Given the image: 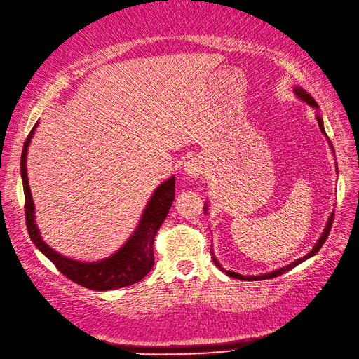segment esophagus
Returning a JSON list of instances; mask_svg holds the SVG:
<instances>
[{
  "label": "esophagus",
  "instance_id": "obj_1",
  "mask_svg": "<svg viewBox=\"0 0 359 359\" xmlns=\"http://www.w3.org/2000/svg\"><path fill=\"white\" fill-rule=\"evenodd\" d=\"M184 172L190 178H200L204 172V163L200 156L189 158L184 163Z\"/></svg>",
  "mask_w": 359,
  "mask_h": 359
}]
</instances>
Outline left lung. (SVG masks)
<instances>
[{
    "label": "left lung",
    "mask_w": 359,
    "mask_h": 359,
    "mask_svg": "<svg viewBox=\"0 0 359 359\" xmlns=\"http://www.w3.org/2000/svg\"><path fill=\"white\" fill-rule=\"evenodd\" d=\"M294 93H296V96L301 99L302 102H305V104H309V105H311L313 108H319L318 107V104H316V100H314L309 93H306L305 90H302L301 86H296L294 88ZM316 119H318V123H319V128H320V131H323V133L325 135V130H324V122H323V118H320V114H318L316 116ZM327 136V135H325ZM330 142V141H328ZM330 147H332V150H333V145H332V142H330ZM338 170V169H336ZM206 210H208V203L204 204V214H206ZM333 215H334V212H332V215L328 217V222H327V224H325V229H324V232L320 233V237H319V240L316 241V245L313 246V250L306 254V255H304L302 259H297V260H294L292 263H290V265H287V266H283V268H279V269H276V271H271V273H266V274H260V276H241V274H238V273H232V271H226V274H228L229 277H236V279H240V280H265V279H271V277H277V276H280V274H283V273H287V271H290L291 268H294V266H297L299 263H302L304 260H306V259H310V257H313L314 254H316L320 248H323V245L325 243V240H327V237H328V233H330V229H332V223H333ZM212 251V250H210ZM212 260H214V263L215 265L222 269V271H224L223 269V266L220 265V262H218L217 259H215V255L212 254Z\"/></svg>",
    "instance_id": "8db88e82"
}]
</instances>
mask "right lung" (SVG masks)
<instances>
[{
	"mask_svg": "<svg viewBox=\"0 0 359 359\" xmlns=\"http://www.w3.org/2000/svg\"><path fill=\"white\" fill-rule=\"evenodd\" d=\"M35 127L36 126H34L31 133L26 137L20 164L25 190L26 226L29 237L34 241V245L54 263L55 268L63 276H67L69 280L76 282L77 285H82L85 288L94 291H107L128 287V285L142 280L149 274L153 265H155L153 240H155L156 232L161 228V224L164 223L175 200V177L161 182L155 189L150 201L144 209V214L141 220H139L133 236L127 240V243L118 252H114L109 257L99 262H79L74 259H68L65 255L55 252L53 248H49V245L43 241L40 231L35 224V208L26 169L27 147L35 133Z\"/></svg>",
	"mask_w": 359,
	"mask_h": 359,
	"instance_id": "add662e5",
	"label": "right lung"
}]
</instances>
